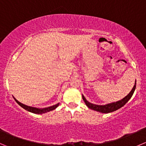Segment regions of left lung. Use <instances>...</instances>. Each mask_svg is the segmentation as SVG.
<instances>
[{
    "label": "left lung",
    "instance_id": "1",
    "mask_svg": "<svg viewBox=\"0 0 146 146\" xmlns=\"http://www.w3.org/2000/svg\"><path fill=\"white\" fill-rule=\"evenodd\" d=\"M136 84H135V85L133 86V89L131 91L130 93L127 95V96L125 97L124 98L121 100H119L118 102H116L111 103V104H106V105H97V104H93L90 103L89 102H88L85 100V98H84V96L82 95V99H83L84 102H85V104L89 107L91 110H93L95 111H100L102 113H110L112 112V111H116V110H119V108L123 107V105L126 104V103L129 100L131 99V98L133 95V92H134L135 89H136Z\"/></svg>",
    "mask_w": 146,
    "mask_h": 146
}]
</instances>
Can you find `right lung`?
I'll return each instance as SVG.
<instances>
[{
    "instance_id": "right-lung-1",
    "label": "right lung",
    "mask_w": 146,
    "mask_h": 146,
    "mask_svg": "<svg viewBox=\"0 0 146 146\" xmlns=\"http://www.w3.org/2000/svg\"><path fill=\"white\" fill-rule=\"evenodd\" d=\"M14 99H15V100L16 101V102H17V104H19V105L21 106L23 108H24L25 110H27V111H30V112L35 113V114H43V113L47 112V111H51V110H55V109L57 107H58V104H56V105L51 106V107H47V108L42 109V110H39V109L35 108V107H29V106H27V105H25V104H22L21 102H20L17 101V100L15 99V98H14Z\"/></svg>"
}]
</instances>
